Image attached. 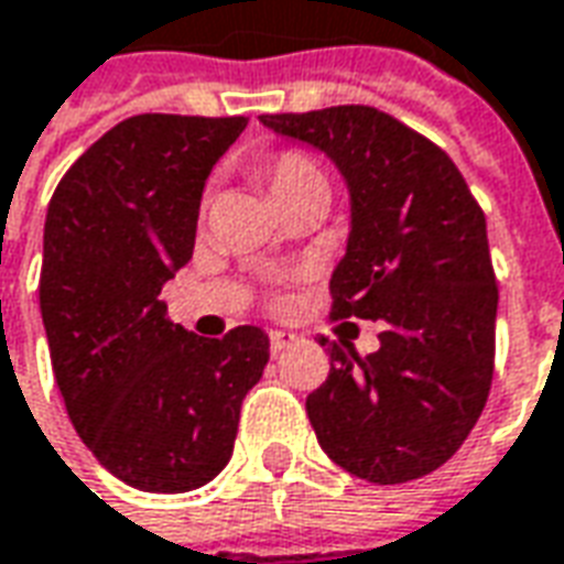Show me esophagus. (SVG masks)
Here are the masks:
<instances>
[{"mask_svg": "<svg viewBox=\"0 0 564 564\" xmlns=\"http://www.w3.org/2000/svg\"><path fill=\"white\" fill-rule=\"evenodd\" d=\"M297 343V333L291 330H270V351L273 355H279L282 348H288V345Z\"/></svg>", "mask_w": 564, "mask_h": 564, "instance_id": "obj_1", "label": "esophagus"}]
</instances>
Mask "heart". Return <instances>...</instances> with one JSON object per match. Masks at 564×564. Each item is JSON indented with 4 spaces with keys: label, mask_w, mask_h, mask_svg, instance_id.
<instances>
[{
    "label": "heart",
    "mask_w": 564,
    "mask_h": 564,
    "mask_svg": "<svg viewBox=\"0 0 564 564\" xmlns=\"http://www.w3.org/2000/svg\"><path fill=\"white\" fill-rule=\"evenodd\" d=\"M254 176L264 183L276 207L300 195H310V192H327V176H324L322 164L300 150H282L267 155L254 164Z\"/></svg>",
    "instance_id": "1"
}]
</instances>
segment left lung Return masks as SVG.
Wrapping results in <instances>:
<instances>
[{
    "instance_id": "1",
    "label": "left lung",
    "mask_w": 564,
    "mask_h": 564,
    "mask_svg": "<svg viewBox=\"0 0 564 564\" xmlns=\"http://www.w3.org/2000/svg\"><path fill=\"white\" fill-rule=\"evenodd\" d=\"M267 129L327 152L351 192L330 322H381L378 351L327 345L330 376L306 397L318 445L369 484L430 475L478 423L496 364L484 209L438 143L369 105L264 113Z\"/></svg>"
}]
</instances>
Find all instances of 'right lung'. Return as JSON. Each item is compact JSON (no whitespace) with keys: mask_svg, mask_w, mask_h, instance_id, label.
Wrapping results in <instances>:
<instances>
[{"mask_svg":"<svg viewBox=\"0 0 564 564\" xmlns=\"http://www.w3.org/2000/svg\"><path fill=\"white\" fill-rule=\"evenodd\" d=\"M246 117L138 113L65 171L44 221L41 318L65 412L110 475L188 492L228 466L270 339L242 324L204 339L159 300L195 249L213 164Z\"/></svg>","mask_w":564,"mask_h":564,"instance_id":"add662e5","label":"right lung"}]
</instances>
